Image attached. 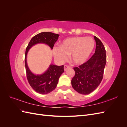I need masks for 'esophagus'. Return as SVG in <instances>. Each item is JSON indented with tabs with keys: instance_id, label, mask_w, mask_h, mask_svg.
Listing matches in <instances>:
<instances>
[{
	"instance_id": "obj_1",
	"label": "esophagus",
	"mask_w": 127,
	"mask_h": 127,
	"mask_svg": "<svg viewBox=\"0 0 127 127\" xmlns=\"http://www.w3.org/2000/svg\"><path fill=\"white\" fill-rule=\"evenodd\" d=\"M70 67V66H68V65H64V70L66 71L67 69V68H69Z\"/></svg>"
}]
</instances>
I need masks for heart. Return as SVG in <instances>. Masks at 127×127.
Segmentation results:
<instances>
[{
  "label": "heart",
  "instance_id": "1",
  "mask_svg": "<svg viewBox=\"0 0 127 127\" xmlns=\"http://www.w3.org/2000/svg\"><path fill=\"white\" fill-rule=\"evenodd\" d=\"M95 41L90 37L76 36L64 39L59 45L53 49L55 58L59 62L67 59L71 55V60L76 64L84 63L93 52Z\"/></svg>",
  "mask_w": 127,
  "mask_h": 127
}]
</instances>
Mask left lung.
<instances>
[{
  "mask_svg": "<svg viewBox=\"0 0 127 127\" xmlns=\"http://www.w3.org/2000/svg\"><path fill=\"white\" fill-rule=\"evenodd\" d=\"M94 54L86 63L74 68L75 75L71 80L74 89L81 94H89L100 84L106 63V51L102 42L94 36Z\"/></svg>",
  "mask_w": 127,
  "mask_h": 127,
  "instance_id": "8db88e82",
  "label": "left lung"
}]
</instances>
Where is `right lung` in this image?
<instances>
[{"label": "right lung", "instance_id": "add662e5", "mask_svg": "<svg viewBox=\"0 0 127 127\" xmlns=\"http://www.w3.org/2000/svg\"><path fill=\"white\" fill-rule=\"evenodd\" d=\"M59 36V34L52 32L39 33L32 38L26 49L25 64L27 79L33 89L41 94L49 93L55 89L59 77L64 72V65L58 66L51 64L44 74L36 75L33 74L29 69L26 62V56L29 49L37 43L47 44L52 49Z\"/></svg>", "mask_w": 127, "mask_h": 127}]
</instances>
